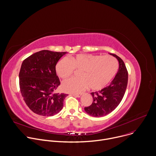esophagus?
Here are the masks:
<instances>
[{
	"label": "esophagus",
	"mask_w": 156,
	"mask_h": 156,
	"mask_svg": "<svg viewBox=\"0 0 156 156\" xmlns=\"http://www.w3.org/2000/svg\"><path fill=\"white\" fill-rule=\"evenodd\" d=\"M73 96H74L75 97H76V98H80L82 96V94H73Z\"/></svg>",
	"instance_id": "1"
}]
</instances>
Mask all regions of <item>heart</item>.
Returning a JSON list of instances; mask_svg holds the SVG:
<instances>
[{"mask_svg": "<svg viewBox=\"0 0 156 156\" xmlns=\"http://www.w3.org/2000/svg\"><path fill=\"white\" fill-rule=\"evenodd\" d=\"M118 69L117 60L110 55L78 54L63 58L56 65L57 75L66 79L70 77L75 70H80V78H73L65 81L62 90L68 93H78L86 87L91 90H100L104 87L115 76Z\"/></svg>", "mask_w": 156, "mask_h": 156, "instance_id": "1", "label": "heart"}]
</instances>
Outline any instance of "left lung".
<instances>
[{
  "label": "left lung",
  "instance_id": "1",
  "mask_svg": "<svg viewBox=\"0 0 156 156\" xmlns=\"http://www.w3.org/2000/svg\"><path fill=\"white\" fill-rule=\"evenodd\" d=\"M110 55L118 60L119 69L108 86L101 91L91 93L93 99V103L84 107V110L87 114L94 117L105 116L116 108L124 96L128 84V72L123 61L115 54Z\"/></svg>",
  "mask_w": 156,
  "mask_h": 156
}]
</instances>
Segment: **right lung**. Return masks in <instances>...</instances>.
I'll list each match as a JSON object with an SVG mask.
<instances>
[{"instance_id":"right-lung-1","label":"right lung","mask_w":156,"mask_h":156,"mask_svg":"<svg viewBox=\"0 0 156 156\" xmlns=\"http://www.w3.org/2000/svg\"><path fill=\"white\" fill-rule=\"evenodd\" d=\"M67 52L42 50L25 59L19 73L20 92L26 104L37 115L51 117L62 109L67 94L55 92L60 82L55 66Z\"/></svg>"}]
</instances>
